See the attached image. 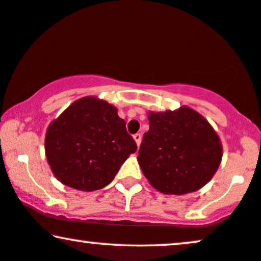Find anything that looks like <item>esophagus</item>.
Returning <instances> with one entry per match:
<instances>
[{
  "label": "esophagus",
  "mask_w": 261,
  "mask_h": 261,
  "mask_svg": "<svg viewBox=\"0 0 261 261\" xmlns=\"http://www.w3.org/2000/svg\"><path fill=\"white\" fill-rule=\"evenodd\" d=\"M134 140H135V142H136V144H137V146H140V143H141V140H142V136H141V134H135V135H134Z\"/></svg>",
  "instance_id": "1"
}]
</instances>
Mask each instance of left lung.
Returning <instances> with one entry per match:
<instances>
[{
    "mask_svg": "<svg viewBox=\"0 0 261 261\" xmlns=\"http://www.w3.org/2000/svg\"><path fill=\"white\" fill-rule=\"evenodd\" d=\"M149 130L138 150L142 172L155 189L183 195L212 179L223 156L222 143L202 115L189 107L149 112Z\"/></svg>",
    "mask_w": 261,
    "mask_h": 261,
    "instance_id": "left-lung-1",
    "label": "left lung"
}]
</instances>
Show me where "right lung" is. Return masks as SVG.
<instances>
[{"label":"right lung","instance_id":"obj_1","mask_svg":"<svg viewBox=\"0 0 261 261\" xmlns=\"http://www.w3.org/2000/svg\"><path fill=\"white\" fill-rule=\"evenodd\" d=\"M136 150L117 108L92 96L74 101L45 135V156L54 176L83 191L108 186Z\"/></svg>","mask_w":261,"mask_h":261}]
</instances>
